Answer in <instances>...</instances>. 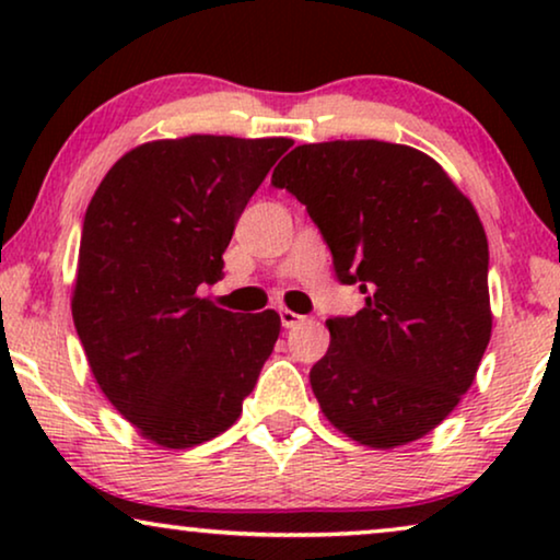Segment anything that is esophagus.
I'll return each mask as SVG.
<instances>
[{
    "label": "esophagus",
    "mask_w": 560,
    "mask_h": 560,
    "mask_svg": "<svg viewBox=\"0 0 560 560\" xmlns=\"http://www.w3.org/2000/svg\"><path fill=\"white\" fill-rule=\"evenodd\" d=\"M280 320H282V326H285V328H293V326L301 324L303 316H301V313L290 311V308H280Z\"/></svg>",
    "instance_id": "obj_1"
}]
</instances>
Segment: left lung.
Instances as JSON below:
<instances>
[{
	"label": "left lung",
	"mask_w": 560,
	"mask_h": 560,
	"mask_svg": "<svg viewBox=\"0 0 560 560\" xmlns=\"http://www.w3.org/2000/svg\"><path fill=\"white\" fill-rule=\"evenodd\" d=\"M316 221L341 282L364 295L328 318L311 370L328 423L370 448L423 439L477 377L492 336L487 234L448 173L408 144H298L272 171Z\"/></svg>",
	"instance_id": "left-lung-1"
}]
</instances>
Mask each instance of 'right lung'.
<instances>
[{"mask_svg":"<svg viewBox=\"0 0 560 560\" xmlns=\"http://www.w3.org/2000/svg\"><path fill=\"white\" fill-rule=\"evenodd\" d=\"M288 137L188 135L121 155L91 198L73 324L96 385L163 448L217 439L280 336L275 311L232 313L198 295L224 270L244 206Z\"/></svg>","mask_w":560,"mask_h":560,"instance_id":"1","label":"right lung"}]
</instances>
